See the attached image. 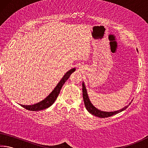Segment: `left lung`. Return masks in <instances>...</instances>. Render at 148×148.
<instances>
[{"instance_id": "1", "label": "left lung", "mask_w": 148, "mask_h": 148, "mask_svg": "<svg viewBox=\"0 0 148 148\" xmlns=\"http://www.w3.org/2000/svg\"><path fill=\"white\" fill-rule=\"evenodd\" d=\"M82 90H83V99H84V104L85 106H86V108L87 109V111H88L90 114H91L92 115H94V116L99 117H102V118H104V117H110L114 116L115 114H117L121 112L122 111H123L125 109L127 108V107L129 106H127L124 107L123 108H122L119 110H117V111L115 112H102L101 111V110H98L93 105H92L91 102H90L88 95H87V90L86 88V86L84 84V82L82 83ZM131 104V103L129 104V105Z\"/></svg>"}]
</instances>
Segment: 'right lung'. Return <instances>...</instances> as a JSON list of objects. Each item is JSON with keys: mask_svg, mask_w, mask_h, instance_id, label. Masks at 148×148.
<instances>
[{"mask_svg": "<svg viewBox=\"0 0 148 148\" xmlns=\"http://www.w3.org/2000/svg\"><path fill=\"white\" fill-rule=\"evenodd\" d=\"M74 71L75 69H72L67 72L66 73L64 74V76L61 79V81L59 82L58 85L56 87V88L53 89V91L42 101L33 105H29V106H27V105H25H25H21V106L22 107H23L24 108L30 110V111H39V110L46 109L49 106H51V105L54 103V102L56 101L57 97H58L63 84L65 83V82L69 78L71 74Z\"/></svg>", "mask_w": 148, "mask_h": 148, "instance_id": "1", "label": "right lung"}]
</instances>
